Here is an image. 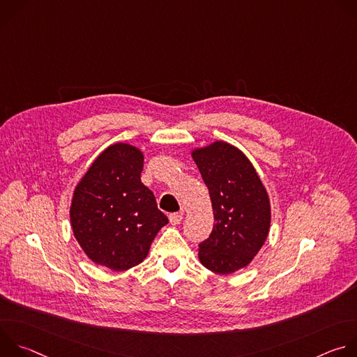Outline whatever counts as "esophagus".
I'll list each match as a JSON object with an SVG mask.
<instances>
[{
	"instance_id": "1",
	"label": "esophagus",
	"mask_w": 357,
	"mask_h": 357,
	"mask_svg": "<svg viewBox=\"0 0 357 357\" xmlns=\"http://www.w3.org/2000/svg\"><path fill=\"white\" fill-rule=\"evenodd\" d=\"M182 219H183L182 213H172V215H169V223L172 226H178L182 222Z\"/></svg>"
}]
</instances>
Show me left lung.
Here are the masks:
<instances>
[{
	"label": "left lung",
	"instance_id": "8db88e82",
	"mask_svg": "<svg viewBox=\"0 0 357 357\" xmlns=\"http://www.w3.org/2000/svg\"><path fill=\"white\" fill-rule=\"evenodd\" d=\"M190 155L209 189L215 216L212 234L199 244V260L216 274H231L247 267L267 240L268 192L244 152L229 142L193 148Z\"/></svg>",
	"mask_w": 357,
	"mask_h": 357
}]
</instances>
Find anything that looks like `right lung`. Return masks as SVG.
Returning a JSON list of instances; mask_svg holds the SVG:
<instances>
[{"label":"right lung","instance_id":"right-lung-1","mask_svg":"<svg viewBox=\"0 0 357 357\" xmlns=\"http://www.w3.org/2000/svg\"><path fill=\"white\" fill-rule=\"evenodd\" d=\"M142 168L139 148L116 142L93 161L75 188L72 230L97 266L113 271L138 266L168 223L154 193L141 182Z\"/></svg>","mask_w":357,"mask_h":357}]
</instances>
